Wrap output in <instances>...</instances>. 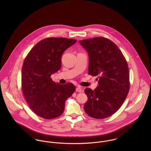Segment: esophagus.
Segmentation results:
<instances>
[{
    "label": "esophagus",
    "instance_id": "34e87169",
    "mask_svg": "<svg viewBox=\"0 0 151 151\" xmlns=\"http://www.w3.org/2000/svg\"><path fill=\"white\" fill-rule=\"evenodd\" d=\"M76 91L77 92H82V89H81V87H80V86H77V87L76 88Z\"/></svg>",
    "mask_w": 151,
    "mask_h": 151
}]
</instances>
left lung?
<instances>
[{"instance_id": "1", "label": "left lung", "mask_w": 151, "mask_h": 151, "mask_svg": "<svg viewBox=\"0 0 151 151\" xmlns=\"http://www.w3.org/2000/svg\"><path fill=\"white\" fill-rule=\"evenodd\" d=\"M79 42L89 55L88 74L99 80L94 90H84L88 97L84 110L92 118H106L122 106L129 92L128 64L118 46L108 38L99 37Z\"/></svg>"}]
</instances>
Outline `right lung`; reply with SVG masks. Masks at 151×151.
I'll return each mask as SVG.
<instances>
[{"instance_id":"right-lung-1","label":"right lung","mask_w":151,"mask_h":151,"mask_svg":"<svg viewBox=\"0 0 151 151\" xmlns=\"http://www.w3.org/2000/svg\"><path fill=\"white\" fill-rule=\"evenodd\" d=\"M76 40L50 37L37 43L25 57L22 72L24 96L31 109L45 119L56 118L63 113L65 102L76 90L68 83L59 84L50 76L61 68V58Z\"/></svg>"}]
</instances>
